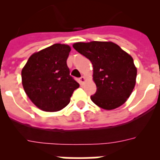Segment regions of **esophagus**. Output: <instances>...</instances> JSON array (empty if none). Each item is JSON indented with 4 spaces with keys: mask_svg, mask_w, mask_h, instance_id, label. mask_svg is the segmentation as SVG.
I'll return each instance as SVG.
<instances>
[{
    "mask_svg": "<svg viewBox=\"0 0 160 160\" xmlns=\"http://www.w3.org/2000/svg\"><path fill=\"white\" fill-rule=\"evenodd\" d=\"M85 81H86V78H85L83 76H82V77L79 78V82L81 83V84H83V83L85 82Z\"/></svg>",
    "mask_w": 160,
    "mask_h": 160,
    "instance_id": "34e87169",
    "label": "esophagus"
}]
</instances>
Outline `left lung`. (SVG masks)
Segmentation results:
<instances>
[{"mask_svg": "<svg viewBox=\"0 0 160 160\" xmlns=\"http://www.w3.org/2000/svg\"><path fill=\"white\" fill-rule=\"evenodd\" d=\"M73 47L91 62L97 90L90 98L105 110L122 105L133 91L137 69L131 55L111 42H77Z\"/></svg>", "mask_w": 160, "mask_h": 160, "instance_id": "obj_1", "label": "left lung"}]
</instances>
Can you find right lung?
Instances as JSON below:
<instances>
[{"instance_id":"right-lung-1","label":"right lung","mask_w":160,"mask_h":160,"mask_svg":"<svg viewBox=\"0 0 160 160\" xmlns=\"http://www.w3.org/2000/svg\"><path fill=\"white\" fill-rule=\"evenodd\" d=\"M67 45L53 44L29 57L22 71L25 92L39 109L53 112L69 104L79 84L70 75Z\"/></svg>"}]
</instances>
